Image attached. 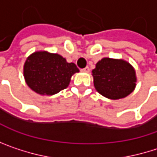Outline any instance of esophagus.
I'll list each match as a JSON object with an SVG mask.
<instances>
[{
	"instance_id": "obj_1",
	"label": "esophagus",
	"mask_w": 157,
	"mask_h": 157,
	"mask_svg": "<svg viewBox=\"0 0 157 157\" xmlns=\"http://www.w3.org/2000/svg\"><path fill=\"white\" fill-rule=\"evenodd\" d=\"M81 71H82V72H83V73H89V71H90V69H89V67H88V66H86L85 68H83V69H82Z\"/></svg>"
}]
</instances>
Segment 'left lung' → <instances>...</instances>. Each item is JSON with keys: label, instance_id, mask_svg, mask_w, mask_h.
I'll return each instance as SVG.
<instances>
[{"label": "left lung", "instance_id": "obj_1", "mask_svg": "<svg viewBox=\"0 0 157 157\" xmlns=\"http://www.w3.org/2000/svg\"><path fill=\"white\" fill-rule=\"evenodd\" d=\"M92 75L95 90L111 100L128 96L135 90L137 82L135 68L123 59H101L92 71Z\"/></svg>", "mask_w": 157, "mask_h": 157}]
</instances>
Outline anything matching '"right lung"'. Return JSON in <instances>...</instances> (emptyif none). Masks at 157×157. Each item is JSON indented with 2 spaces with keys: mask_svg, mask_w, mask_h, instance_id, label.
<instances>
[{
  "mask_svg": "<svg viewBox=\"0 0 157 157\" xmlns=\"http://www.w3.org/2000/svg\"><path fill=\"white\" fill-rule=\"evenodd\" d=\"M75 73L79 69L74 63L47 51L33 52L23 64L26 84L40 95H53L67 88Z\"/></svg>",
  "mask_w": 157,
  "mask_h": 157,
  "instance_id": "1",
  "label": "right lung"
}]
</instances>
